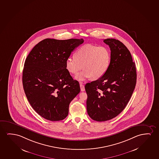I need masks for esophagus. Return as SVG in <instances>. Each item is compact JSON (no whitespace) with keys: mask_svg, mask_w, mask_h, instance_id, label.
I'll list each match as a JSON object with an SVG mask.
<instances>
[{"mask_svg":"<svg viewBox=\"0 0 159 159\" xmlns=\"http://www.w3.org/2000/svg\"><path fill=\"white\" fill-rule=\"evenodd\" d=\"M80 88H81V90L82 92H84V91H85V88H84V85H83L82 83H80Z\"/></svg>","mask_w":159,"mask_h":159,"instance_id":"1","label":"esophagus"}]
</instances>
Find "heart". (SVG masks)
<instances>
[{"mask_svg":"<svg viewBox=\"0 0 159 159\" xmlns=\"http://www.w3.org/2000/svg\"><path fill=\"white\" fill-rule=\"evenodd\" d=\"M111 52L108 47L86 44L80 47L75 57H70L66 61L67 71L76 75L83 68L84 70L76 77L80 82L92 77L98 80L107 71L111 62Z\"/></svg>","mask_w":159,"mask_h":159,"instance_id":"heart-1","label":"heart"}]
</instances>
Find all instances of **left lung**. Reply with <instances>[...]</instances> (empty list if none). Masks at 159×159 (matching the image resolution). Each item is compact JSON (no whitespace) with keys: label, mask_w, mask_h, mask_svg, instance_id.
Returning a JSON list of instances; mask_svg holds the SVG:
<instances>
[{"label":"left lung","mask_w":159,"mask_h":159,"mask_svg":"<svg viewBox=\"0 0 159 159\" xmlns=\"http://www.w3.org/2000/svg\"><path fill=\"white\" fill-rule=\"evenodd\" d=\"M111 49L110 67L102 77L85 84L87 110L94 120L114 118L125 108L137 80L136 69L130 51L120 41L103 40Z\"/></svg>","instance_id":"8db88e82"}]
</instances>
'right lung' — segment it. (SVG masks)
<instances>
[{
	"label": "right lung",
	"instance_id": "right-lung-1",
	"mask_svg": "<svg viewBox=\"0 0 159 159\" xmlns=\"http://www.w3.org/2000/svg\"><path fill=\"white\" fill-rule=\"evenodd\" d=\"M83 42V39H46L27 56L23 70V89L31 107L43 118L65 119L70 103L80 92V84L65 64L72 52Z\"/></svg>",
	"mask_w": 159,
	"mask_h": 159
}]
</instances>
